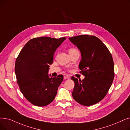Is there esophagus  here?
<instances>
[{
  "label": "esophagus",
  "instance_id": "1",
  "mask_svg": "<svg viewBox=\"0 0 130 130\" xmlns=\"http://www.w3.org/2000/svg\"><path fill=\"white\" fill-rule=\"evenodd\" d=\"M64 79H70V76L68 75H66V74H65L64 75Z\"/></svg>",
  "mask_w": 130,
  "mask_h": 130
}]
</instances>
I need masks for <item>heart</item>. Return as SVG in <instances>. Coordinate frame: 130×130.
I'll list each match as a JSON object with an SVG mask.
<instances>
[{
	"mask_svg": "<svg viewBox=\"0 0 130 130\" xmlns=\"http://www.w3.org/2000/svg\"><path fill=\"white\" fill-rule=\"evenodd\" d=\"M76 49H75V48H70V49H69V53H72V52H75V51H76Z\"/></svg>",
	"mask_w": 130,
	"mask_h": 130,
	"instance_id": "b5f03b06",
	"label": "heart"
}]
</instances>
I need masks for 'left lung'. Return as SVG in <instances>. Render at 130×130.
I'll list each match as a JSON object with an SVG mask.
<instances>
[{"instance_id":"8db88e82","label":"left lung","mask_w":130,"mask_h":130,"mask_svg":"<svg viewBox=\"0 0 130 130\" xmlns=\"http://www.w3.org/2000/svg\"><path fill=\"white\" fill-rule=\"evenodd\" d=\"M81 53L79 69L83 80L71 77L75 86L72 96L78 103L91 106L99 103L108 92L114 78V61L109 50L99 38L81 35L69 38Z\"/></svg>"}]
</instances>
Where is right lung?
<instances>
[{
    "label": "right lung",
    "mask_w": 130,
    "mask_h": 130,
    "mask_svg": "<svg viewBox=\"0 0 130 130\" xmlns=\"http://www.w3.org/2000/svg\"><path fill=\"white\" fill-rule=\"evenodd\" d=\"M66 38L42 37L31 39L16 59L15 72L21 92L30 102L37 106L51 103L63 80L48 74L49 65L53 63L56 50Z\"/></svg>",
    "instance_id": "1"
}]
</instances>
